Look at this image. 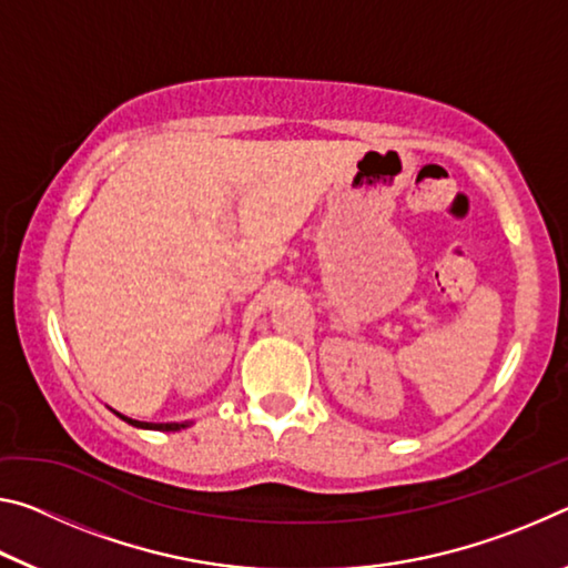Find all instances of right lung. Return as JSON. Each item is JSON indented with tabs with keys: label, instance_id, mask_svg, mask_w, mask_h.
Returning a JSON list of instances; mask_svg holds the SVG:
<instances>
[{
	"label": "right lung",
	"instance_id": "right-lung-1",
	"mask_svg": "<svg viewBox=\"0 0 568 568\" xmlns=\"http://www.w3.org/2000/svg\"><path fill=\"white\" fill-rule=\"evenodd\" d=\"M118 416L122 420H128L130 426H134V428H148V430H180V428H187L190 426V423H148V420H134V418L122 416V413H118Z\"/></svg>",
	"mask_w": 568,
	"mask_h": 568
}]
</instances>
